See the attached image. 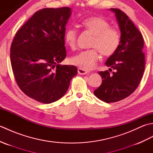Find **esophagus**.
<instances>
[{
  "mask_svg": "<svg viewBox=\"0 0 153 153\" xmlns=\"http://www.w3.org/2000/svg\"><path fill=\"white\" fill-rule=\"evenodd\" d=\"M77 72L79 75H85L87 74H88L89 72L85 70H83L82 68H78V70H77Z\"/></svg>",
  "mask_w": 153,
  "mask_h": 153,
  "instance_id": "1",
  "label": "esophagus"
}]
</instances>
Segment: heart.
<instances>
[{
    "instance_id": "b5f03b06",
    "label": "heart",
    "mask_w": 153,
    "mask_h": 153,
    "mask_svg": "<svg viewBox=\"0 0 153 153\" xmlns=\"http://www.w3.org/2000/svg\"><path fill=\"white\" fill-rule=\"evenodd\" d=\"M80 25L93 35L90 47L94 48L81 52L71 57L70 61L74 66L89 70L96 66L99 58V51L105 56H110L116 53L120 43V36L116 29L110 27L109 23L100 16L84 19ZM77 36V31L74 28L67 29L64 33L65 43L72 50L76 47Z\"/></svg>"
}]
</instances>
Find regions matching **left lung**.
I'll return each instance as SVG.
<instances>
[{"label":"left lung","mask_w":153,"mask_h":153,"mask_svg":"<svg viewBox=\"0 0 153 153\" xmlns=\"http://www.w3.org/2000/svg\"><path fill=\"white\" fill-rule=\"evenodd\" d=\"M115 13L121 37L116 53L105 62L108 70L99 71L102 83L95 95L102 101L118 102L131 95L137 89L144 72L145 60L143 53L144 41L141 32L124 12L118 8H110Z\"/></svg>","instance_id":"obj_1"}]
</instances>
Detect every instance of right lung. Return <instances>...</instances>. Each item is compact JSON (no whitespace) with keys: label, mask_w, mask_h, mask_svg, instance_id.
I'll return each instance as SVG.
<instances>
[{"label":"right lung","mask_w":153,"mask_h":153,"mask_svg":"<svg viewBox=\"0 0 153 153\" xmlns=\"http://www.w3.org/2000/svg\"><path fill=\"white\" fill-rule=\"evenodd\" d=\"M71 13L68 7L39 10L13 39L10 62L16 83L38 102L60 99L77 73L76 66L60 64L66 57L64 33Z\"/></svg>","instance_id":"1"}]
</instances>
